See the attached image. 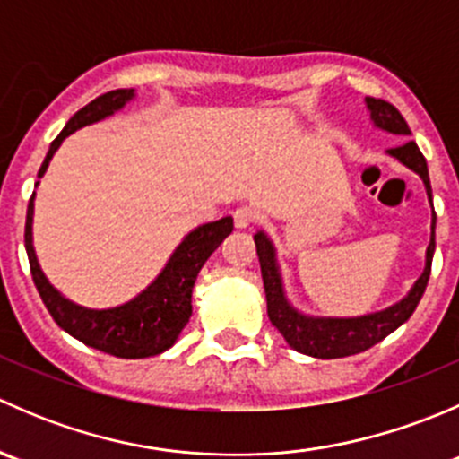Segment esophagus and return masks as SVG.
I'll use <instances>...</instances> for the list:
<instances>
[{
	"label": "esophagus",
	"instance_id": "esophagus-1",
	"mask_svg": "<svg viewBox=\"0 0 459 459\" xmlns=\"http://www.w3.org/2000/svg\"><path fill=\"white\" fill-rule=\"evenodd\" d=\"M255 211L248 206H242L238 208V211L233 212V221H235V229H248V226H253V221H255Z\"/></svg>",
	"mask_w": 459,
	"mask_h": 459
}]
</instances>
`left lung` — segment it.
<instances>
[{"instance_id": "8db88e82", "label": "left lung", "mask_w": 459, "mask_h": 459, "mask_svg": "<svg viewBox=\"0 0 459 459\" xmlns=\"http://www.w3.org/2000/svg\"><path fill=\"white\" fill-rule=\"evenodd\" d=\"M367 108L371 113V122L375 128L393 133V135H411L409 124L404 122L400 110L393 104H388L384 100H375V97H367ZM386 155L395 157L400 164H404L406 169L420 175V179L424 182V188H427L429 202L433 204L427 160L420 152L418 143L406 142L402 146L388 148ZM253 239H255L259 266H262L268 319L284 335L286 344L298 351V353L311 355V358L317 359L349 358V355H358L362 351L371 349L377 342H382L384 337L391 335L418 308L420 299H422L424 290H427L430 262H433L435 253V211L433 220H430V242L427 248V262H424L422 275L415 280V284L411 286V290L400 302L391 304V307L382 308V311L367 313V316L358 317H319L298 311L289 302V298H286L280 264H277V251L273 247L271 238L264 230H257L253 235Z\"/></svg>"}]
</instances>
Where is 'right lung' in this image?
<instances>
[{"instance_id":"1","label":"right lung","mask_w":459,"mask_h":459,"mask_svg":"<svg viewBox=\"0 0 459 459\" xmlns=\"http://www.w3.org/2000/svg\"><path fill=\"white\" fill-rule=\"evenodd\" d=\"M131 100H135L133 88H117V91L104 92L84 108L77 110L68 119L64 131L50 143L37 178H44L50 160L68 135L88 124L110 117ZM37 186L39 182H35V188ZM32 212H35V193H32L29 212H26L24 242L32 281L39 290L41 302L46 304L57 326L64 328L68 335L84 342L86 346L124 359L152 358V355L169 351L178 342L179 333L184 331L193 316V286H195L202 266L215 253V248L233 233V217H221L217 221L197 226L178 244L160 275L142 293L113 308H86L64 298L41 271L35 247H32Z\"/></svg>"}]
</instances>
